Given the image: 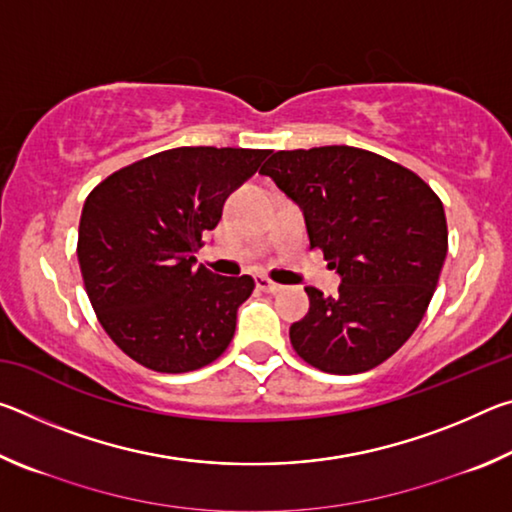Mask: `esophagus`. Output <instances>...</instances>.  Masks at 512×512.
<instances>
[{"instance_id":"esophagus-1","label":"esophagus","mask_w":512,"mask_h":512,"mask_svg":"<svg viewBox=\"0 0 512 512\" xmlns=\"http://www.w3.org/2000/svg\"><path fill=\"white\" fill-rule=\"evenodd\" d=\"M255 284H257L259 291H266V293H280L284 289L282 284L268 280V277H264V275H257L255 277Z\"/></svg>"}]
</instances>
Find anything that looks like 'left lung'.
Returning <instances> with one entry per match:
<instances>
[{
	"instance_id": "1",
	"label": "left lung",
	"mask_w": 512,
	"mask_h": 512,
	"mask_svg": "<svg viewBox=\"0 0 512 512\" xmlns=\"http://www.w3.org/2000/svg\"><path fill=\"white\" fill-rule=\"evenodd\" d=\"M259 173L305 212L311 248L341 275L339 296L307 287L309 314L289 329L300 359L357 375L409 341L447 255L443 201L411 169L354 146L277 151Z\"/></svg>"
}]
</instances>
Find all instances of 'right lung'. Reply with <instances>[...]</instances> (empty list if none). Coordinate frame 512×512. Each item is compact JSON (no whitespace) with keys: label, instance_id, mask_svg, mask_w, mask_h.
I'll use <instances>...</instances> for the list:
<instances>
[{"label":"right lung","instance_id":"obj_1","mask_svg":"<svg viewBox=\"0 0 512 512\" xmlns=\"http://www.w3.org/2000/svg\"><path fill=\"white\" fill-rule=\"evenodd\" d=\"M264 149L180 146L119 169L85 198L79 255L85 291L117 348L155 372H189L228 348L250 275L223 277L194 253Z\"/></svg>","mask_w":512,"mask_h":512}]
</instances>
